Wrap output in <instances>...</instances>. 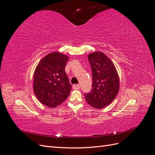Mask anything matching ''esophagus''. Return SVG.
Wrapping results in <instances>:
<instances>
[{"label": "esophagus", "mask_w": 155, "mask_h": 155, "mask_svg": "<svg viewBox=\"0 0 155 155\" xmlns=\"http://www.w3.org/2000/svg\"><path fill=\"white\" fill-rule=\"evenodd\" d=\"M72 87L74 89H75V90H77V89H79L80 88V85H79V84H77V85H74Z\"/></svg>", "instance_id": "1"}]
</instances>
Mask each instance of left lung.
<instances>
[{"mask_svg": "<svg viewBox=\"0 0 155 155\" xmlns=\"http://www.w3.org/2000/svg\"><path fill=\"white\" fill-rule=\"evenodd\" d=\"M92 75L91 92L84 94L88 104L103 109L112 102L119 92L120 78L114 63L101 51L88 55Z\"/></svg>", "mask_w": 155, "mask_h": 155, "instance_id": "8db88e82", "label": "left lung"}]
</instances>
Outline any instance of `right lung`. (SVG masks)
I'll list each match as a JSON object with an SVG mask.
<instances>
[{
  "label": "right lung",
  "instance_id": "add662e5",
  "mask_svg": "<svg viewBox=\"0 0 155 155\" xmlns=\"http://www.w3.org/2000/svg\"><path fill=\"white\" fill-rule=\"evenodd\" d=\"M69 58L54 51L42 59L34 74V91L38 100L46 107L55 108L68 97L72 85L65 72Z\"/></svg>",
  "mask_w": 155,
  "mask_h": 155
}]
</instances>
